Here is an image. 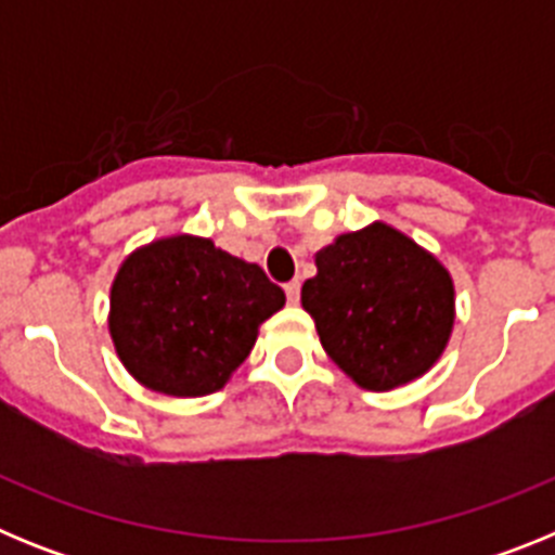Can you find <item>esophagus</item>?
Listing matches in <instances>:
<instances>
[{
  "label": "esophagus",
  "instance_id": "esophagus-1",
  "mask_svg": "<svg viewBox=\"0 0 555 555\" xmlns=\"http://www.w3.org/2000/svg\"><path fill=\"white\" fill-rule=\"evenodd\" d=\"M283 288H286V297H288V302H292V306H294V302H300V281H288Z\"/></svg>",
  "mask_w": 555,
  "mask_h": 555
}]
</instances>
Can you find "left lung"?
I'll return each instance as SVG.
<instances>
[{"label":"left lung","instance_id":"1","mask_svg":"<svg viewBox=\"0 0 555 555\" xmlns=\"http://www.w3.org/2000/svg\"><path fill=\"white\" fill-rule=\"evenodd\" d=\"M302 308L358 386L386 391L434 366L453 327V281L434 255L389 224L338 235L317 255Z\"/></svg>","mask_w":555,"mask_h":555}]
</instances>
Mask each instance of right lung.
<instances>
[{
    "label": "right lung",
    "mask_w": 555,
    "mask_h": 555,
    "mask_svg": "<svg viewBox=\"0 0 555 555\" xmlns=\"http://www.w3.org/2000/svg\"><path fill=\"white\" fill-rule=\"evenodd\" d=\"M286 294L258 263L175 235L132 253L111 288V336L135 380L164 395L222 389Z\"/></svg>",
    "instance_id": "obj_1"
}]
</instances>
